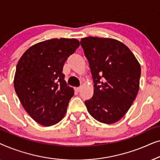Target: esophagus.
Masks as SVG:
<instances>
[{
	"instance_id": "1",
	"label": "esophagus",
	"mask_w": 160,
	"mask_h": 160,
	"mask_svg": "<svg viewBox=\"0 0 160 160\" xmlns=\"http://www.w3.org/2000/svg\"><path fill=\"white\" fill-rule=\"evenodd\" d=\"M74 89H75V91L76 92H79L81 90V88H79V87H76V88H75Z\"/></svg>"
}]
</instances>
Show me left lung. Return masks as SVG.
Wrapping results in <instances>:
<instances>
[{"label": "left lung", "instance_id": "1", "mask_svg": "<svg viewBox=\"0 0 160 160\" xmlns=\"http://www.w3.org/2000/svg\"><path fill=\"white\" fill-rule=\"evenodd\" d=\"M80 43L94 82L92 98L85 101L87 111L98 122L115 123L138 95L141 65L130 49L115 39L90 36Z\"/></svg>", "mask_w": 160, "mask_h": 160}]
</instances>
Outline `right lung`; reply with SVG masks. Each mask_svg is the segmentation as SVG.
<instances>
[{
	"mask_svg": "<svg viewBox=\"0 0 160 160\" xmlns=\"http://www.w3.org/2000/svg\"><path fill=\"white\" fill-rule=\"evenodd\" d=\"M80 43L75 38H53L30 47L19 59L14 86L28 114L45 127L61 121L66 113L73 89L62 73L68 58Z\"/></svg>",
	"mask_w": 160,
	"mask_h": 160,
	"instance_id": "add662e5",
	"label": "right lung"
}]
</instances>
